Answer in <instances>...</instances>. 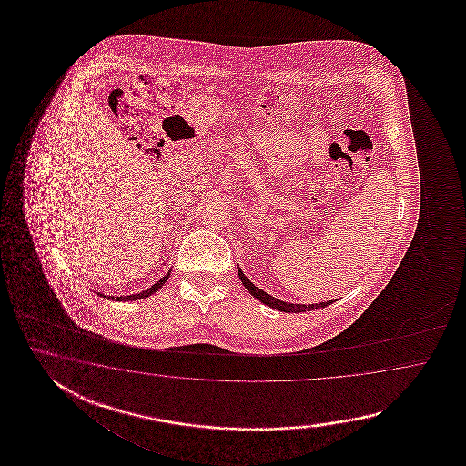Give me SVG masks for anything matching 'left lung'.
I'll list each match as a JSON object with an SVG mask.
<instances>
[{"instance_id":"1","label":"left lung","mask_w":466,"mask_h":466,"mask_svg":"<svg viewBox=\"0 0 466 466\" xmlns=\"http://www.w3.org/2000/svg\"><path fill=\"white\" fill-rule=\"evenodd\" d=\"M237 268L238 277L241 279L243 287L247 288L248 291H249V295L259 299L263 305H267V307L269 308H275L278 311H285V313H303V311L319 309V308H325L333 303V299H329V301H321V303H313V305H298V303H288V301H283V299H278V298L268 295L267 291H263V289H261V288H258L257 285H253V283L245 277V273L241 271V268Z\"/></svg>"}]
</instances>
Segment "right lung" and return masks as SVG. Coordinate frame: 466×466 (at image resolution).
Wrapping results in <instances>:
<instances>
[{"instance_id":"1","label":"right lung","mask_w":466,"mask_h":466,"mask_svg":"<svg viewBox=\"0 0 466 466\" xmlns=\"http://www.w3.org/2000/svg\"><path fill=\"white\" fill-rule=\"evenodd\" d=\"M169 273L171 271H168L165 277L161 278L159 281H157L153 287L148 288V289H145V291H141V293H137V295H128V297H108L109 299H116V301H135V299H143V298L151 297L153 293H157L158 291L159 288H163V285L168 281ZM99 297H105L106 298V295H101V293H98Z\"/></svg>"}]
</instances>
